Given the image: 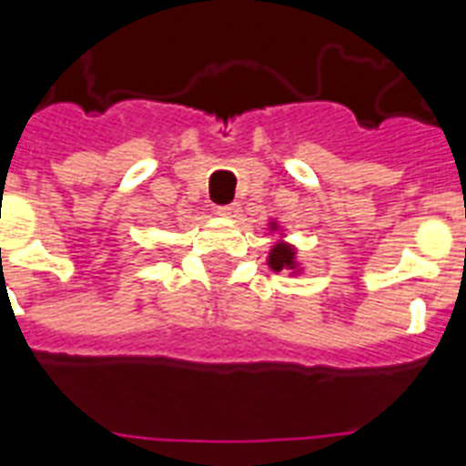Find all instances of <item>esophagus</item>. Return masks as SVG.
<instances>
[{
  "label": "esophagus",
  "mask_w": 466,
  "mask_h": 466,
  "mask_svg": "<svg viewBox=\"0 0 466 466\" xmlns=\"http://www.w3.org/2000/svg\"><path fill=\"white\" fill-rule=\"evenodd\" d=\"M215 213L220 215V218H227V220H232V218H239L241 208L237 203H229V206H220Z\"/></svg>",
  "instance_id": "obj_1"
}]
</instances>
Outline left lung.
<instances>
[{
	"label": "left lung",
	"mask_w": 466,
	"mask_h": 466,
	"mask_svg": "<svg viewBox=\"0 0 466 466\" xmlns=\"http://www.w3.org/2000/svg\"><path fill=\"white\" fill-rule=\"evenodd\" d=\"M266 234L270 237L266 263L272 272H289V278L304 275V263L299 260V248L287 239V229L279 225L278 218L268 220Z\"/></svg>",
	"instance_id": "left-lung-1"
}]
</instances>
